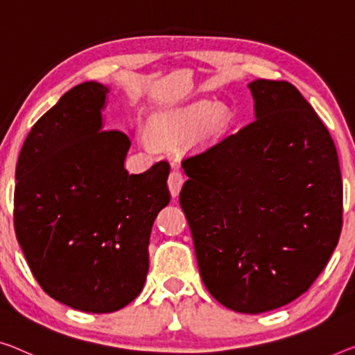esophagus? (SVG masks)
Listing matches in <instances>:
<instances>
[{"label": "esophagus", "mask_w": 355, "mask_h": 355, "mask_svg": "<svg viewBox=\"0 0 355 355\" xmlns=\"http://www.w3.org/2000/svg\"><path fill=\"white\" fill-rule=\"evenodd\" d=\"M184 184V176L182 173L178 170V168H173L170 176H168V187H170V192L173 196H178L181 192Z\"/></svg>", "instance_id": "obj_1"}]
</instances>
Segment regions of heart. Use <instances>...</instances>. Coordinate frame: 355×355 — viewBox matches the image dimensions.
Listing matches in <instances>:
<instances>
[{
	"mask_svg": "<svg viewBox=\"0 0 355 355\" xmlns=\"http://www.w3.org/2000/svg\"><path fill=\"white\" fill-rule=\"evenodd\" d=\"M230 122V111L212 101H196L179 111L162 114L152 123V135L159 141L185 138L203 127L206 133L217 135Z\"/></svg>",
	"mask_w": 355,
	"mask_h": 355,
	"instance_id": "b5f03b06",
	"label": "heart"
}]
</instances>
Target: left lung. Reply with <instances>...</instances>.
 Instances as JSON below:
<instances>
[{"mask_svg":"<svg viewBox=\"0 0 355 355\" xmlns=\"http://www.w3.org/2000/svg\"><path fill=\"white\" fill-rule=\"evenodd\" d=\"M255 121L182 162L179 203L201 279L228 309L259 314L318 279L343 227L334 139L286 80L249 84Z\"/></svg>","mask_w":355,"mask_h":355,"instance_id":"left-lung-1","label":"left lung"}]
</instances>
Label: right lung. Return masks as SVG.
Returning <instances> with one entry per match:
<instances>
[{"label":"right lung","instance_id":"obj_1","mask_svg":"<svg viewBox=\"0 0 355 355\" xmlns=\"http://www.w3.org/2000/svg\"><path fill=\"white\" fill-rule=\"evenodd\" d=\"M107 87L79 84L33 125L15 168L14 227L47 295L114 313L139 295L150 230L170 203L168 162L128 174L130 138L103 130Z\"/></svg>","mask_w":355,"mask_h":355}]
</instances>
